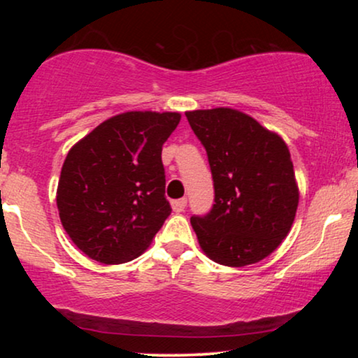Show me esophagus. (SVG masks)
<instances>
[{
	"label": "esophagus",
	"mask_w": 358,
	"mask_h": 358,
	"mask_svg": "<svg viewBox=\"0 0 358 358\" xmlns=\"http://www.w3.org/2000/svg\"><path fill=\"white\" fill-rule=\"evenodd\" d=\"M171 207H173V210H175L176 213L183 212V210H185V207H187V199H178V200H173V202H171Z\"/></svg>",
	"instance_id": "obj_1"
}]
</instances>
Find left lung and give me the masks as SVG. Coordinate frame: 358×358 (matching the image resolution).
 I'll return each mask as SVG.
<instances>
[{
    "label": "left lung",
    "instance_id": "obj_1",
    "mask_svg": "<svg viewBox=\"0 0 358 358\" xmlns=\"http://www.w3.org/2000/svg\"><path fill=\"white\" fill-rule=\"evenodd\" d=\"M185 116L207 151L215 193L210 212L190 219L200 248L231 268L262 261L296 215L299 193L286 143L236 109Z\"/></svg>",
    "mask_w": 358,
    "mask_h": 358
}]
</instances>
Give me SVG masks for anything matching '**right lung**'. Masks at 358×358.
Wrapping results in <instances>:
<instances>
[{"mask_svg": "<svg viewBox=\"0 0 358 358\" xmlns=\"http://www.w3.org/2000/svg\"><path fill=\"white\" fill-rule=\"evenodd\" d=\"M180 117L151 110L117 114L69 151L57 207L65 232L90 259L131 261L171 213L162 148Z\"/></svg>", "mask_w": 358, "mask_h": 358, "instance_id": "add662e5", "label": "right lung"}]
</instances>
